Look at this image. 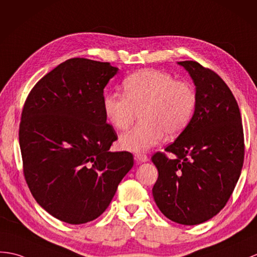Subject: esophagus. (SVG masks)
<instances>
[{
    "instance_id": "34e87169",
    "label": "esophagus",
    "mask_w": 257,
    "mask_h": 257,
    "mask_svg": "<svg viewBox=\"0 0 257 257\" xmlns=\"http://www.w3.org/2000/svg\"><path fill=\"white\" fill-rule=\"evenodd\" d=\"M135 159H136L137 162H139V163L148 162V161H149L148 156H146L145 153H136V154H135Z\"/></svg>"
}]
</instances>
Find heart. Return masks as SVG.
Instances as JSON below:
<instances>
[{
	"instance_id": "heart-1",
	"label": "heart",
	"mask_w": 257,
	"mask_h": 257,
	"mask_svg": "<svg viewBox=\"0 0 257 257\" xmlns=\"http://www.w3.org/2000/svg\"><path fill=\"white\" fill-rule=\"evenodd\" d=\"M123 95L103 98L104 115L117 130L127 129L140 111L141 122L120 137V146L133 152L146 151L164 139L180 135L194 116L197 96L187 82L157 70H141L122 82Z\"/></svg>"
}]
</instances>
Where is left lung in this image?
<instances>
[{"mask_svg":"<svg viewBox=\"0 0 257 257\" xmlns=\"http://www.w3.org/2000/svg\"><path fill=\"white\" fill-rule=\"evenodd\" d=\"M196 86L197 104L188 126L165 148L174 159L157 152L159 171L152 188L166 218L195 225L225 206L241 174L244 135L241 112L231 89L212 70L196 61H181Z\"/></svg>","mask_w":257,"mask_h":257,"instance_id":"1","label":"left lung"}]
</instances>
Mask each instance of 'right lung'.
Listing matches in <instances>:
<instances>
[{"label": "right lung", "instance_id": "add662e5", "mask_svg": "<svg viewBox=\"0 0 257 257\" xmlns=\"http://www.w3.org/2000/svg\"><path fill=\"white\" fill-rule=\"evenodd\" d=\"M117 72L108 62L69 59L37 82L24 105V176L36 201L63 222L99 217L134 166L130 152L109 151L117 134L106 122L103 98Z\"/></svg>", "mask_w": 257, "mask_h": 257}]
</instances>
